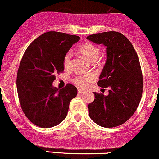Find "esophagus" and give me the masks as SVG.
<instances>
[{
  "label": "esophagus",
  "instance_id": "esophagus-1",
  "mask_svg": "<svg viewBox=\"0 0 159 159\" xmlns=\"http://www.w3.org/2000/svg\"><path fill=\"white\" fill-rule=\"evenodd\" d=\"M78 93H80V94H84V93H85V92H86L85 90H83V89H78Z\"/></svg>",
  "mask_w": 159,
  "mask_h": 159
}]
</instances>
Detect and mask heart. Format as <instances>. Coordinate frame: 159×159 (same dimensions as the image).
Instances as JSON below:
<instances>
[{
    "label": "heart",
    "instance_id": "b5f03b06",
    "mask_svg": "<svg viewBox=\"0 0 159 159\" xmlns=\"http://www.w3.org/2000/svg\"><path fill=\"white\" fill-rule=\"evenodd\" d=\"M79 51L90 62L97 61L100 55L99 48L92 43H86L81 45L79 48ZM72 57H73V52L71 51H68L64 56L63 63L65 68H69L70 67ZM94 79V76L92 74H88L84 76H78L74 79V82L80 87H86Z\"/></svg>",
    "mask_w": 159,
    "mask_h": 159
}]
</instances>
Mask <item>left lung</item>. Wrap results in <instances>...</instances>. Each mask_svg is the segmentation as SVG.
<instances>
[{"label": "left lung", "instance_id": "1", "mask_svg": "<svg viewBox=\"0 0 159 159\" xmlns=\"http://www.w3.org/2000/svg\"><path fill=\"white\" fill-rule=\"evenodd\" d=\"M86 39L106 48L98 85L109 88L108 95L94 92V100L88 105L89 116L102 127L120 125L131 117L141 100L143 78L137 53L120 32H103Z\"/></svg>", "mask_w": 159, "mask_h": 159}]
</instances>
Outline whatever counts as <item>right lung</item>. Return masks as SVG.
<instances>
[{"instance_id": "1", "label": "right lung", "mask_w": 159, "mask_h": 159, "mask_svg": "<svg viewBox=\"0 0 159 159\" xmlns=\"http://www.w3.org/2000/svg\"><path fill=\"white\" fill-rule=\"evenodd\" d=\"M80 37L57 31L44 33L24 53L17 77V89L24 114L40 128L57 125L67 116L77 95L75 86L59 89L53 86L56 73L64 70V56Z\"/></svg>"}]
</instances>
